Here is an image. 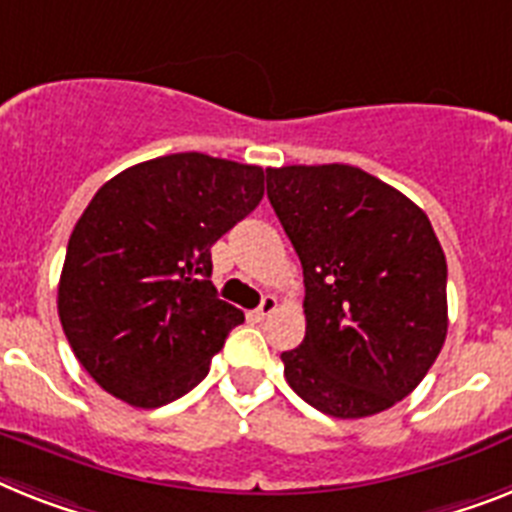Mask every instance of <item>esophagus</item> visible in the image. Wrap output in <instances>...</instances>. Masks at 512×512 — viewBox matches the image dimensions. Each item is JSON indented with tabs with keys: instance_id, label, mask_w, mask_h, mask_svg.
Returning <instances> with one entry per match:
<instances>
[{
	"instance_id": "1",
	"label": "esophagus",
	"mask_w": 512,
	"mask_h": 512,
	"mask_svg": "<svg viewBox=\"0 0 512 512\" xmlns=\"http://www.w3.org/2000/svg\"><path fill=\"white\" fill-rule=\"evenodd\" d=\"M277 306H280V303H277L274 295H264V301H261V306L256 308V311H253V316H256V319H266V316L277 311Z\"/></svg>"
}]
</instances>
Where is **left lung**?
<instances>
[{"label":"left lung","instance_id":"left-lung-1","mask_svg":"<svg viewBox=\"0 0 512 512\" xmlns=\"http://www.w3.org/2000/svg\"><path fill=\"white\" fill-rule=\"evenodd\" d=\"M266 196L306 285V337L282 353L287 384L327 416L387 411L447 337V261L432 222L350 164L266 170Z\"/></svg>","mask_w":512,"mask_h":512}]
</instances>
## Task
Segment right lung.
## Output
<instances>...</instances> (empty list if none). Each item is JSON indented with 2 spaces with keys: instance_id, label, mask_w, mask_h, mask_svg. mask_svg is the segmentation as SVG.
Instances as JSON below:
<instances>
[{
  "instance_id": "1",
  "label": "right lung",
  "mask_w": 512,
  "mask_h": 512,
  "mask_svg": "<svg viewBox=\"0 0 512 512\" xmlns=\"http://www.w3.org/2000/svg\"><path fill=\"white\" fill-rule=\"evenodd\" d=\"M264 196L256 164L188 151L128 167L80 214L57 308L75 358L135 408L183 398L243 311L211 285V246Z\"/></svg>"
}]
</instances>
